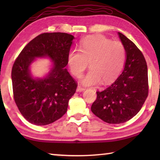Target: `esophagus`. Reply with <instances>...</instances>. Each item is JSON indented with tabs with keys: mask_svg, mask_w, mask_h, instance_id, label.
<instances>
[{
	"mask_svg": "<svg viewBox=\"0 0 160 160\" xmlns=\"http://www.w3.org/2000/svg\"><path fill=\"white\" fill-rule=\"evenodd\" d=\"M84 90H85V89L82 86H81V85H78V88H77V91L78 92H82Z\"/></svg>",
	"mask_w": 160,
	"mask_h": 160,
	"instance_id": "34e87169",
	"label": "esophagus"
}]
</instances>
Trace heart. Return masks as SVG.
Returning a JSON list of instances; mask_svg holds the SVG:
<instances>
[{
    "label": "heart",
    "mask_w": 160,
    "mask_h": 160,
    "mask_svg": "<svg viewBox=\"0 0 160 160\" xmlns=\"http://www.w3.org/2000/svg\"><path fill=\"white\" fill-rule=\"evenodd\" d=\"M79 49L70 51L68 63L72 75L79 78L90 63V70L81 80L84 85L110 83L121 73L125 63L126 53L122 43L103 36L85 38Z\"/></svg>",
    "instance_id": "obj_1"
}]
</instances>
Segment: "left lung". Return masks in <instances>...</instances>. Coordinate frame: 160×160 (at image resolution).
I'll return each mask as SVG.
<instances>
[{"mask_svg":"<svg viewBox=\"0 0 160 160\" xmlns=\"http://www.w3.org/2000/svg\"><path fill=\"white\" fill-rule=\"evenodd\" d=\"M126 49V59L122 73L114 82L97 92L91 110L108 123L129 121L139 112L148 95V66L144 56L133 42L118 32Z\"/></svg>","mask_w":160,"mask_h":160,"instance_id":"8db88e82","label":"left lung"}]
</instances>
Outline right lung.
I'll return each instance as SVG.
<instances>
[{"mask_svg":"<svg viewBox=\"0 0 160 160\" xmlns=\"http://www.w3.org/2000/svg\"><path fill=\"white\" fill-rule=\"evenodd\" d=\"M74 37L62 32L39 34L27 44L12 68L14 99L22 115L37 126L48 125L67 112L77 82L65 67ZM38 58H48L53 66L44 78H34L31 64Z\"/></svg>","mask_w":160,"mask_h":160,"instance_id":"1","label":"right lung"}]
</instances>
